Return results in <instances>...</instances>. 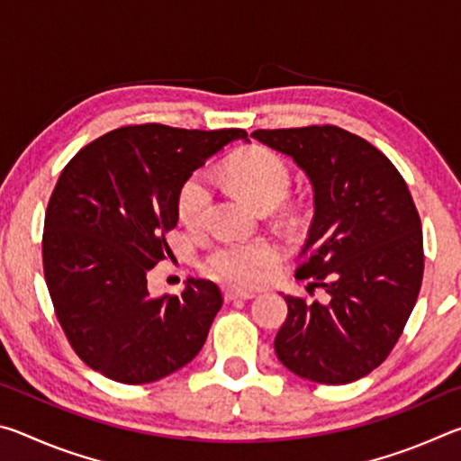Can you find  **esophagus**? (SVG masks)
Returning <instances> with one entry per match:
<instances>
[{
    "label": "esophagus",
    "instance_id": "obj_1",
    "mask_svg": "<svg viewBox=\"0 0 461 461\" xmlns=\"http://www.w3.org/2000/svg\"><path fill=\"white\" fill-rule=\"evenodd\" d=\"M225 301H238V299H254V291H244V288H225Z\"/></svg>",
    "mask_w": 461,
    "mask_h": 461
}]
</instances>
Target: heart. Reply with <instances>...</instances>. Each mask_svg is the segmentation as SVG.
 <instances>
[{"instance_id":"obj_1","label":"heart","mask_w":461,"mask_h":461,"mask_svg":"<svg viewBox=\"0 0 461 461\" xmlns=\"http://www.w3.org/2000/svg\"><path fill=\"white\" fill-rule=\"evenodd\" d=\"M225 175L244 191L256 205H268L285 199L291 186V170L285 158L264 146H254L240 152L228 162ZM213 199V181L207 170H194L181 185L176 207L186 225L205 221ZM278 246L268 240H223L205 258L209 275L225 283L252 286L278 262Z\"/></svg>"}]
</instances>
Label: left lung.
Segmentation results:
<instances>
[{"label":"left lung","instance_id":"1","mask_svg":"<svg viewBox=\"0 0 461 461\" xmlns=\"http://www.w3.org/2000/svg\"><path fill=\"white\" fill-rule=\"evenodd\" d=\"M256 140L305 170L315 193L296 278L275 339L278 360L319 384H348L386 360L415 307L425 254L420 217L396 167L376 146L338 126L256 130Z\"/></svg>","mask_w":461,"mask_h":461}]
</instances>
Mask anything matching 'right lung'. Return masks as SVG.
Masks as SVG:
<instances>
[{
	"instance_id": "1",
	"label": "right lung",
	"mask_w": 461,
	"mask_h": 461,
	"mask_svg": "<svg viewBox=\"0 0 461 461\" xmlns=\"http://www.w3.org/2000/svg\"><path fill=\"white\" fill-rule=\"evenodd\" d=\"M240 128L123 126L81 148L62 168L44 215L42 264L54 313L81 360L122 384H148L201 352L220 286L189 278L152 296L148 272L173 256L178 191Z\"/></svg>"
}]
</instances>
